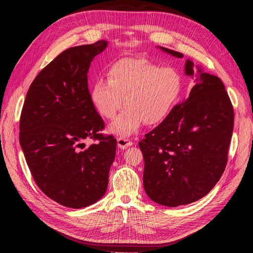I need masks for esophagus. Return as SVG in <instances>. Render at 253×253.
<instances>
[{"instance_id": "esophagus-1", "label": "esophagus", "mask_w": 253, "mask_h": 253, "mask_svg": "<svg viewBox=\"0 0 253 253\" xmlns=\"http://www.w3.org/2000/svg\"><path fill=\"white\" fill-rule=\"evenodd\" d=\"M117 144H118V148L125 150L128 147H131V145H133L134 142L127 138H125V137H119V138L117 139Z\"/></svg>"}]
</instances>
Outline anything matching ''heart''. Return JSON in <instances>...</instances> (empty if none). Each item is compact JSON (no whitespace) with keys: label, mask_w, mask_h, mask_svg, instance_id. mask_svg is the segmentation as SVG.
<instances>
[{"label":"heart","mask_w":253,"mask_h":253,"mask_svg":"<svg viewBox=\"0 0 253 253\" xmlns=\"http://www.w3.org/2000/svg\"><path fill=\"white\" fill-rule=\"evenodd\" d=\"M105 81L98 78L90 89V100L102 117L113 119L125 103L126 109L110 126L121 136L136 132L143 124L158 125L177 103L182 81L173 66H160L143 58H125L110 65Z\"/></svg>","instance_id":"obj_1"}]
</instances>
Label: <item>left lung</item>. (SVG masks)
I'll return each instance as SVG.
<instances>
[{"label":"left lung","instance_id":"8db88e82","mask_svg":"<svg viewBox=\"0 0 253 253\" xmlns=\"http://www.w3.org/2000/svg\"><path fill=\"white\" fill-rule=\"evenodd\" d=\"M176 58L181 52L166 47ZM186 101L176 104L167 118L139 142L143 154V187L153 202L178 207L201 200L216 185L228 162L234 112L224 83L197 70ZM185 73L194 76L187 60Z\"/></svg>","mask_w":253,"mask_h":253}]
</instances>
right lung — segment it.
I'll return each instance as SVG.
<instances>
[{
  "instance_id": "obj_1",
  "label": "right lung",
  "mask_w": 253,
  "mask_h": 253,
  "mask_svg": "<svg viewBox=\"0 0 253 253\" xmlns=\"http://www.w3.org/2000/svg\"><path fill=\"white\" fill-rule=\"evenodd\" d=\"M108 46L100 40L71 47L38 74L20 118V144L42 192L64 207L79 209L104 195L117 140L103 136L87 85L93 59ZM98 140L85 147L83 140Z\"/></svg>"
}]
</instances>
